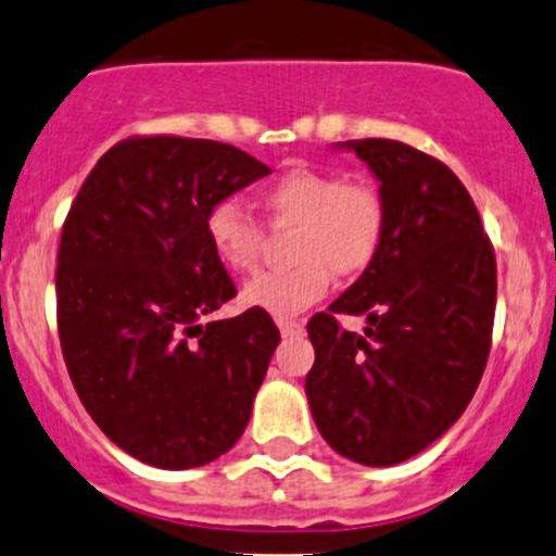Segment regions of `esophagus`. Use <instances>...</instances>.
I'll use <instances>...</instances> for the list:
<instances>
[{
	"instance_id": "esophagus-1",
	"label": "esophagus",
	"mask_w": 556,
	"mask_h": 556,
	"mask_svg": "<svg viewBox=\"0 0 556 556\" xmlns=\"http://www.w3.org/2000/svg\"><path fill=\"white\" fill-rule=\"evenodd\" d=\"M277 326H279V331H282V337H293V333L304 331V323L290 320V317H279Z\"/></svg>"
}]
</instances>
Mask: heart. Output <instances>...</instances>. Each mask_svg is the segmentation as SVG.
I'll list each match as a JSON object with an SVG mask.
<instances>
[{"label": "heart", "instance_id": "1", "mask_svg": "<svg viewBox=\"0 0 556 556\" xmlns=\"http://www.w3.org/2000/svg\"><path fill=\"white\" fill-rule=\"evenodd\" d=\"M263 208L271 225H295L285 271L257 274L244 288V304L288 317L320 301L337 277H358L375 263L386 236V201L369 181H344L337 170L293 168L263 187ZM206 239L230 271L255 268L263 228L236 201L206 212Z\"/></svg>", "mask_w": 556, "mask_h": 556}]
</instances>
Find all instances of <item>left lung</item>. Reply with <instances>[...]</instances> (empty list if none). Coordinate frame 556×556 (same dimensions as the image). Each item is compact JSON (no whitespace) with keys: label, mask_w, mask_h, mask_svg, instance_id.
Wrapping results in <instances>:
<instances>
[{"label":"left lung","mask_w":556,"mask_h":556,"mask_svg":"<svg viewBox=\"0 0 556 556\" xmlns=\"http://www.w3.org/2000/svg\"><path fill=\"white\" fill-rule=\"evenodd\" d=\"M353 149L380 181L386 236L375 263L306 326L312 418L337 454L391 467L421 454L470 404L492 348L497 263L454 170L388 138ZM339 314H364V334Z\"/></svg>","instance_id":"left-lung-1"}]
</instances>
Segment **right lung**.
<instances>
[{
	"label": "right lung",
	"instance_id": "1",
	"mask_svg": "<svg viewBox=\"0 0 556 556\" xmlns=\"http://www.w3.org/2000/svg\"><path fill=\"white\" fill-rule=\"evenodd\" d=\"M268 174L230 143L127 138L70 206L56 257L64 364L86 413L138 462L208 465L250 424L279 331L255 306L206 323L236 285L203 223Z\"/></svg>",
	"mask_w": 556,
	"mask_h": 556
}]
</instances>
